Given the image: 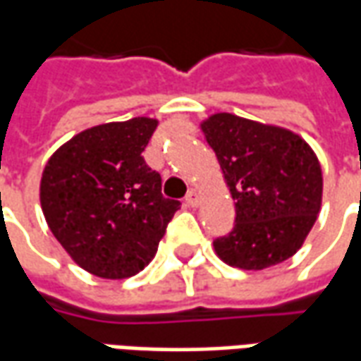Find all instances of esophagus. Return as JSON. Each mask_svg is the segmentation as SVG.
<instances>
[{
    "label": "esophagus",
    "instance_id": "1",
    "mask_svg": "<svg viewBox=\"0 0 361 361\" xmlns=\"http://www.w3.org/2000/svg\"><path fill=\"white\" fill-rule=\"evenodd\" d=\"M185 201H188V204H191V207H197V204H199V193H197L195 189L189 191L188 197H185Z\"/></svg>",
    "mask_w": 361,
    "mask_h": 361
}]
</instances>
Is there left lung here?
<instances>
[{
	"label": "left lung",
	"instance_id": "left-lung-1",
	"mask_svg": "<svg viewBox=\"0 0 361 361\" xmlns=\"http://www.w3.org/2000/svg\"><path fill=\"white\" fill-rule=\"evenodd\" d=\"M235 204L232 232L214 240L224 263L263 271L300 250L317 220L323 173L300 135L276 126L214 114L201 123Z\"/></svg>",
	"mask_w": 361,
	"mask_h": 361
}]
</instances>
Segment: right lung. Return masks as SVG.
<instances>
[{
  "label": "right lung",
  "instance_id": "1",
  "mask_svg": "<svg viewBox=\"0 0 361 361\" xmlns=\"http://www.w3.org/2000/svg\"><path fill=\"white\" fill-rule=\"evenodd\" d=\"M158 121L133 118L90 127L61 145L42 172L40 204L63 250L100 279H127L157 255L180 201L142 150Z\"/></svg>",
  "mask_w": 361,
  "mask_h": 361
}]
</instances>
